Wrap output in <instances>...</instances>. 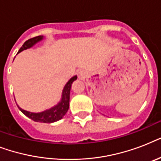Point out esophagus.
<instances>
[{
	"label": "esophagus",
	"mask_w": 161,
	"mask_h": 161,
	"mask_svg": "<svg viewBox=\"0 0 161 161\" xmlns=\"http://www.w3.org/2000/svg\"><path fill=\"white\" fill-rule=\"evenodd\" d=\"M80 75H81V76H83V72H81V73H80Z\"/></svg>",
	"instance_id": "34e87169"
}]
</instances>
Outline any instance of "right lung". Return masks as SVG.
Masks as SVG:
<instances>
[{
  "instance_id": "right-lung-1",
  "label": "right lung",
  "mask_w": 161,
  "mask_h": 161,
  "mask_svg": "<svg viewBox=\"0 0 161 161\" xmlns=\"http://www.w3.org/2000/svg\"><path fill=\"white\" fill-rule=\"evenodd\" d=\"M43 36H35L33 38L28 39L27 41L24 42L18 53L23 51L25 49L30 48L31 47H32L34 44H36L37 42L41 41ZM77 79V76H74L71 78L70 80L68 81L67 84L65 85L63 91V97L61 99V102L58 103V105H56L55 107L52 108L50 109L46 110L44 112L42 113H31L26 110L22 109L20 107L19 109L21 110V112L23 113L24 114L30 118L31 119L36 122H41V123H53L58 121V120L61 119L66 114V113L68 112V108H69V98H70V90L72 83L74 80Z\"/></svg>"
}]
</instances>
